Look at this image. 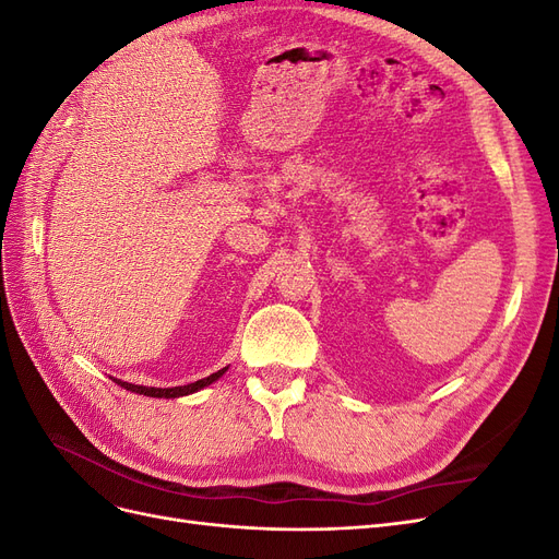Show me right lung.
Returning <instances> with one entry per match:
<instances>
[{"label":"right lung","instance_id":"add662e5","mask_svg":"<svg viewBox=\"0 0 559 559\" xmlns=\"http://www.w3.org/2000/svg\"><path fill=\"white\" fill-rule=\"evenodd\" d=\"M228 370V366L226 368H222V370H216V373H212L210 378H202V380H198V382H191V384H183V386H144V384H132V382H123V380H116L114 378V382L116 384H121V386H126L128 392H134V394H144V396H154V399H179V396H189V394H195V392H200V389H205L207 384H212V382H216L218 378H222L224 373Z\"/></svg>","mask_w":559,"mask_h":559}]
</instances>
